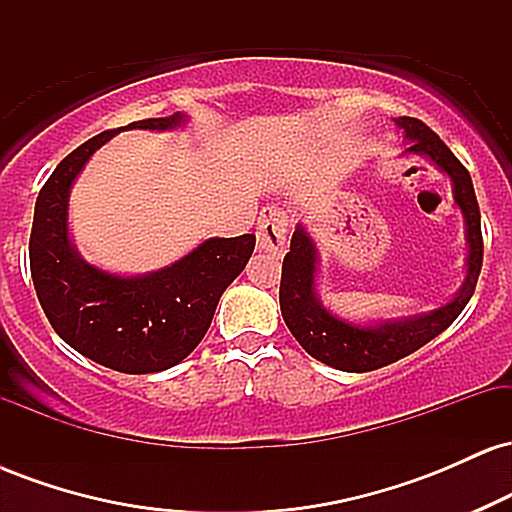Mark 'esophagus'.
Instances as JSON below:
<instances>
[{
  "label": "esophagus",
  "mask_w": 512,
  "mask_h": 512,
  "mask_svg": "<svg viewBox=\"0 0 512 512\" xmlns=\"http://www.w3.org/2000/svg\"><path fill=\"white\" fill-rule=\"evenodd\" d=\"M291 228V214L281 207H264L257 221V245L264 252L281 255L286 250V236Z\"/></svg>",
  "instance_id": "esophagus-1"
}]
</instances>
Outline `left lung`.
<instances>
[{"label": "left lung", "mask_w": 512, "mask_h": 512, "mask_svg": "<svg viewBox=\"0 0 512 512\" xmlns=\"http://www.w3.org/2000/svg\"><path fill=\"white\" fill-rule=\"evenodd\" d=\"M397 125L407 134V151L428 156L455 182V202L467 221V279H464V286L455 301L428 315L411 317L404 322H385L380 327L349 325V322L327 313L315 298V245L305 236L303 228H298L291 238V250L286 252L284 264H281V315H284L286 327L293 337L310 356L337 370H346V373H366V370L390 366L399 358L414 354L443 330H448L477 289L481 262H484L481 214L469 170L457 161V156L445 146L443 139L421 120L399 117Z\"/></svg>", "instance_id": "1"}]
</instances>
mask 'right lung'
<instances>
[{
    "instance_id": "obj_1",
    "label": "right lung",
    "mask_w": 512,
    "mask_h": 512,
    "mask_svg": "<svg viewBox=\"0 0 512 512\" xmlns=\"http://www.w3.org/2000/svg\"><path fill=\"white\" fill-rule=\"evenodd\" d=\"M180 122L182 115H170L127 127L168 129ZM115 132L108 129L74 149L40 187L28 243L31 276L52 330L74 351L120 373H158L202 342L221 293L248 264L255 236L211 238L146 276H115L86 264L67 236L69 187Z\"/></svg>"
}]
</instances>
